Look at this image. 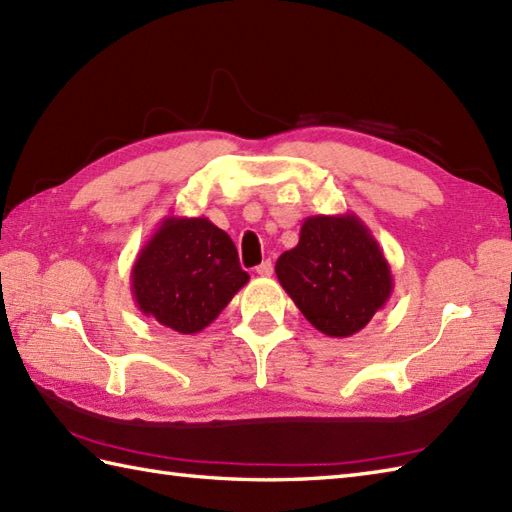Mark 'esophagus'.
<instances>
[{
	"instance_id": "obj_1",
	"label": "esophagus",
	"mask_w": 512,
	"mask_h": 512,
	"mask_svg": "<svg viewBox=\"0 0 512 512\" xmlns=\"http://www.w3.org/2000/svg\"><path fill=\"white\" fill-rule=\"evenodd\" d=\"M256 274L258 276H271V274H274V265H271V260H263V263L256 267Z\"/></svg>"
}]
</instances>
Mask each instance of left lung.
Masks as SVG:
<instances>
[{"label": "left lung", "mask_w": 512, "mask_h": 512, "mask_svg": "<svg viewBox=\"0 0 512 512\" xmlns=\"http://www.w3.org/2000/svg\"><path fill=\"white\" fill-rule=\"evenodd\" d=\"M282 289L317 331L350 337L390 300L394 280L377 238L357 214H315L276 263Z\"/></svg>", "instance_id": "8db88e82"}]
</instances>
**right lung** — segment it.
<instances>
[{"label": "right lung", "mask_w": 512, "mask_h": 512, "mask_svg": "<svg viewBox=\"0 0 512 512\" xmlns=\"http://www.w3.org/2000/svg\"><path fill=\"white\" fill-rule=\"evenodd\" d=\"M247 280L232 238L206 217H166L131 267L138 309L181 335L217 320Z\"/></svg>", "instance_id": "right-lung-1"}]
</instances>
